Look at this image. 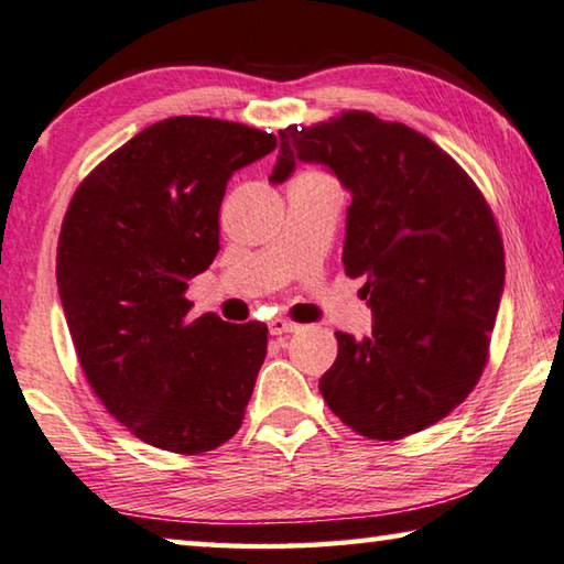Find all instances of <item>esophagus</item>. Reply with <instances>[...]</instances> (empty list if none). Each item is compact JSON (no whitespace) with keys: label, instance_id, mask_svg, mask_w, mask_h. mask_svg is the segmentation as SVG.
Segmentation results:
<instances>
[{"label":"esophagus","instance_id":"1","mask_svg":"<svg viewBox=\"0 0 564 564\" xmlns=\"http://www.w3.org/2000/svg\"><path fill=\"white\" fill-rule=\"evenodd\" d=\"M299 326L293 324V321H285V318H271V324H268V330H271V336H283V334H293Z\"/></svg>","mask_w":564,"mask_h":564}]
</instances>
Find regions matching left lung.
Instances as JSON below:
<instances>
[{"instance_id":"obj_1","label":"left lung","mask_w":564,"mask_h":564,"mask_svg":"<svg viewBox=\"0 0 564 564\" xmlns=\"http://www.w3.org/2000/svg\"><path fill=\"white\" fill-rule=\"evenodd\" d=\"M271 183L296 160L328 167L351 193L344 268L364 275L371 336L336 330L318 389L346 426L401 440L432 426L475 389L505 291L497 220L471 177L422 132L371 112L285 128Z\"/></svg>"}]
</instances>
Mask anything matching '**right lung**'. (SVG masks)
I'll use <instances>...</instances> for the list:
<instances>
[{
  "label": "right lung",
  "instance_id": "add662e5",
  "mask_svg": "<svg viewBox=\"0 0 564 564\" xmlns=\"http://www.w3.org/2000/svg\"><path fill=\"white\" fill-rule=\"evenodd\" d=\"M275 145L238 122L160 120L79 183L62 220L57 289L79 366L105 409L158 449L210 452L243 424L268 328L191 321L185 291L220 250L230 175Z\"/></svg>",
  "mask_w": 564,
  "mask_h": 564
}]
</instances>
